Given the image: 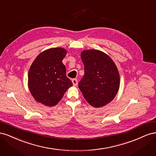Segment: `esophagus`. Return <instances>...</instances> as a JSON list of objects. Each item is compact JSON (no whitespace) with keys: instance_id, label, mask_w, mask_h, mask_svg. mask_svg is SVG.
Returning <instances> with one entry per match:
<instances>
[{"instance_id":"1","label":"esophagus","mask_w":156,"mask_h":156,"mask_svg":"<svg viewBox=\"0 0 156 156\" xmlns=\"http://www.w3.org/2000/svg\"><path fill=\"white\" fill-rule=\"evenodd\" d=\"M72 83H73V86H77V83H78L77 80L76 79H72Z\"/></svg>"}]
</instances>
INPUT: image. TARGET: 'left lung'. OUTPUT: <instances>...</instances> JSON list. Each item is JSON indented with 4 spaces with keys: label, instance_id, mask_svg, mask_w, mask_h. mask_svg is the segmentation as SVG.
I'll use <instances>...</instances> for the list:
<instances>
[{
    "label": "left lung",
    "instance_id": "8db88e82",
    "mask_svg": "<svg viewBox=\"0 0 156 156\" xmlns=\"http://www.w3.org/2000/svg\"><path fill=\"white\" fill-rule=\"evenodd\" d=\"M84 75L79 88L90 105L101 107L113 100L120 87V74L109 56L97 49L84 50Z\"/></svg>",
    "mask_w": 156,
    "mask_h": 156
}]
</instances>
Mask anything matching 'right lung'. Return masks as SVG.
<instances>
[{"label":"right lung","instance_id":"add662e5","mask_svg":"<svg viewBox=\"0 0 156 156\" xmlns=\"http://www.w3.org/2000/svg\"><path fill=\"white\" fill-rule=\"evenodd\" d=\"M66 54L64 48H50L42 51L33 61L28 73V86L36 101L53 107L73 86L62 63Z\"/></svg>","mask_w":156,"mask_h":156}]
</instances>
